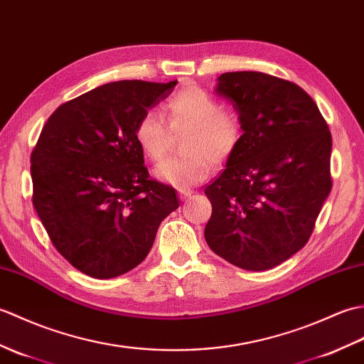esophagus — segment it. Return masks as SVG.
<instances>
[{"instance_id":"obj_1","label":"esophagus","mask_w":364,"mask_h":364,"mask_svg":"<svg viewBox=\"0 0 364 364\" xmlns=\"http://www.w3.org/2000/svg\"><path fill=\"white\" fill-rule=\"evenodd\" d=\"M191 195H193V191H191V190H187V188H179V196H181V199H182V200L188 199Z\"/></svg>"}]
</instances>
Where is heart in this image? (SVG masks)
<instances>
[{"mask_svg": "<svg viewBox=\"0 0 364 364\" xmlns=\"http://www.w3.org/2000/svg\"><path fill=\"white\" fill-rule=\"evenodd\" d=\"M165 118L146 110L136 121L134 136L143 156L151 161L165 157L173 132H188L183 157H171L156 168L161 182L187 188L207 179L213 165H223L243 140V124L235 112L223 110L212 95L195 85L177 92L165 104Z\"/></svg>", "mask_w": 364, "mask_h": 364, "instance_id": "obj_1", "label": "heart"}]
</instances>
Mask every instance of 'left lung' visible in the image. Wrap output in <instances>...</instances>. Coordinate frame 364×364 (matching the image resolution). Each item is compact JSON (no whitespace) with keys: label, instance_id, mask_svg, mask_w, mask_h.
I'll return each mask as SVG.
<instances>
[{"label":"left lung","instance_id":"1","mask_svg":"<svg viewBox=\"0 0 364 364\" xmlns=\"http://www.w3.org/2000/svg\"><path fill=\"white\" fill-rule=\"evenodd\" d=\"M215 92L237 110L243 140L205 187V241L241 269H271L311 237L332 190V135L316 102L289 80L233 71Z\"/></svg>","mask_w":364,"mask_h":364}]
</instances>
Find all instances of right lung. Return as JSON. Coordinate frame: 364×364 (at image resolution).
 Returning <instances> with one entry per match:
<instances>
[{
  "label": "right lung",
  "mask_w": 364,
  "mask_h": 364,
  "mask_svg": "<svg viewBox=\"0 0 364 364\" xmlns=\"http://www.w3.org/2000/svg\"><path fill=\"white\" fill-rule=\"evenodd\" d=\"M176 84L101 85L62 104L42 129L31 154L32 204L53 246L87 276L112 279L139 266L181 204L149 176L134 136L136 121Z\"/></svg>",
  "instance_id": "obj_1"
}]
</instances>
